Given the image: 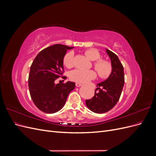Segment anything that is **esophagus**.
Returning a JSON list of instances; mask_svg holds the SVG:
<instances>
[{"instance_id": "esophagus-1", "label": "esophagus", "mask_w": 156, "mask_h": 156, "mask_svg": "<svg viewBox=\"0 0 156 156\" xmlns=\"http://www.w3.org/2000/svg\"><path fill=\"white\" fill-rule=\"evenodd\" d=\"M75 85H76L77 87H81L83 84L81 83H75Z\"/></svg>"}]
</instances>
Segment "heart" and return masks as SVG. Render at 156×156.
Segmentation results:
<instances>
[{
    "label": "heart",
    "mask_w": 156,
    "mask_h": 156,
    "mask_svg": "<svg viewBox=\"0 0 156 156\" xmlns=\"http://www.w3.org/2000/svg\"><path fill=\"white\" fill-rule=\"evenodd\" d=\"M84 55L92 61H94L93 66L96 70L99 76L105 79L112 72V66L108 61L100 59L101 55L95 49H87L84 51ZM63 63L66 67L72 68L73 65V53L68 52L66 54L63 59ZM96 73L94 70H83L76 69L69 73V79L72 81L78 83H87L96 77Z\"/></svg>",
    "instance_id": "1"
}]
</instances>
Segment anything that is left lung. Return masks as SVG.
Segmentation results:
<instances>
[{"instance_id":"8db88e82","label":"left lung","mask_w":156,"mask_h":156,"mask_svg":"<svg viewBox=\"0 0 156 156\" xmlns=\"http://www.w3.org/2000/svg\"><path fill=\"white\" fill-rule=\"evenodd\" d=\"M106 51L111 60L112 72L105 81L97 84L94 96L86 100L88 108L96 113L112 109L119 101L124 84L123 66L116 54L107 49Z\"/></svg>"}]
</instances>
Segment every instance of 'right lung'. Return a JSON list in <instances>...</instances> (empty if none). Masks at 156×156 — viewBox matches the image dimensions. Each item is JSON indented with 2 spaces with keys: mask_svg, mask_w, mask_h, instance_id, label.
Returning <instances> with one entry per match:
<instances>
[{
  "mask_svg": "<svg viewBox=\"0 0 156 156\" xmlns=\"http://www.w3.org/2000/svg\"><path fill=\"white\" fill-rule=\"evenodd\" d=\"M67 45L56 44L48 47L37 54L30 66L29 88L30 97L35 105L45 113H55L62 108L68 94L75 88L73 82L55 84V80L62 75L63 59ZM62 78L66 79V76Z\"/></svg>",
  "mask_w": 156,
  "mask_h": 156,
  "instance_id": "obj_1",
  "label": "right lung"
}]
</instances>
